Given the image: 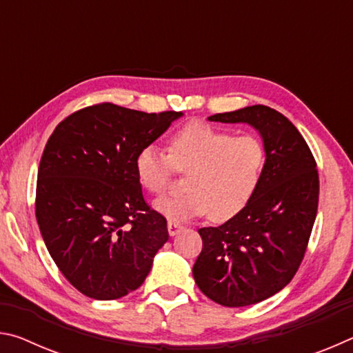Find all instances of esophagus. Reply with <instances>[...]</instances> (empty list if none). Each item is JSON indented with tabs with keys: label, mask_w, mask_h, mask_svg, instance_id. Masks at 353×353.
I'll use <instances>...</instances> for the list:
<instances>
[{
	"label": "esophagus",
	"mask_w": 353,
	"mask_h": 353,
	"mask_svg": "<svg viewBox=\"0 0 353 353\" xmlns=\"http://www.w3.org/2000/svg\"><path fill=\"white\" fill-rule=\"evenodd\" d=\"M181 230H182V224L181 223H177V221H172V219L168 221V234L171 236L177 235Z\"/></svg>",
	"instance_id": "esophagus-1"
}]
</instances>
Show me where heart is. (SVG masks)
Masks as SVG:
<instances>
[{"label": "heart", "mask_w": 353, "mask_h": 353, "mask_svg": "<svg viewBox=\"0 0 353 353\" xmlns=\"http://www.w3.org/2000/svg\"><path fill=\"white\" fill-rule=\"evenodd\" d=\"M135 174L152 194L168 188L172 176L187 172L185 193L155 201V210L174 221L210 214L227 221L254 198L266 166V148L259 137L235 135L205 123H190L172 132L168 154L154 145L135 155Z\"/></svg>", "instance_id": "obj_1"}]
</instances>
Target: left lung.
<instances>
[{"label":"left lung","instance_id":"8db88e82","mask_svg":"<svg viewBox=\"0 0 353 353\" xmlns=\"http://www.w3.org/2000/svg\"><path fill=\"white\" fill-rule=\"evenodd\" d=\"M210 121L248 123L266 148L254 198L219 227H202L196 285L224 307L259 303L283 290L303 260L318 213L319 174L312 151L288 118L268 105L216 113Z\"/></svg>","mask_w":353,"mask_h":353}]
</instances>
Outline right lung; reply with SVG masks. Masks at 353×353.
<instances>
[{
  "label": "right lung",
  "instance_id": "right-lung-1",
  "mask_svg": "<svg viewBox=\"0 0 353 353\" xmlns=\"http://www.w3.org/2000/svg\"><path fill=\"white\" fill-rule=\"evenodd\" d=\"M179 117L101 103L71 113L48 140L35 216L57 268L87 297L135 291L168 241L166 219L146 204L134 162Z\"/></svg>",
  "mask_w": 353,
  "mask_h": 353
}]
</instances>
